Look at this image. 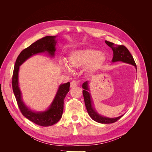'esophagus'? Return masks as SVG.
Segmentation results:
<instances>
[{
	"mask_svg": "<svg viewBox=\"0 0 152 152\" xmlns=\"http://www.w3.org/2000/svg\"><path fill=\"white\" fill-rule=\"evenodd\" d=\"M78 84H79V82H78V81L73 80L71 82V83H70V87H72V88H73V87H75L77 86Z\"/></svg>",
	"mask_w": 152,
	"mask_h": 152,
	"instance_id": "34e87169",
	"label": "esophagus"
}]
</instances>
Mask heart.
Instances as JSON below:
<instances>
[{
    "mask_svg": "<svg viewBox=\"0 0 152 152\" xmlns=\"http://www.w3.org/2000/svg\"><path fill=\"white\" fill-rule=\"evenodd\" d=\"M104 61V56L98 50L91 49H75L70 53L68 57V64L64 61H59L60 68L66 72H70V68L80 69L89 68L94 70L102 65Z\"/></svg>",
    "mask_w": 152,
    "mask_h": 152,
    "instance_id": "b5f03b06",
    "label": "heart"
}]
</instances>
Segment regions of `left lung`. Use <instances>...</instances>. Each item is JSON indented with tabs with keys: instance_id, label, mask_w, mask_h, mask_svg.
<instances>
[{
	"instance_id": "left-lung-1",
	"label": "left lung",
	"mask_w": 152,
	"mask_h": 152,
	"mask_svg": "<svg viewBox=\"0 0 152 152\" xmlns=\"http://www.w3.org/2000/svg\"><path fill=\"white\" fill-rule=\"evenodd\" d=\"M105 43L110 48H111L113 50V57L112 60L113 63L121 61L125 63L131 64V65L134 66L136 68V65L134 60V58H133L130 52L129 51V50L124 45H115L113 43L108 42L107 40L105 41ZM89 81H86L82 84V88L84 89V90L82 91V93H83L87 111L88 112L91 118L93 121L101 124H112L115 122L118 119H120L123 115L115 118H109L101 115L100 114L96 112V110L93 107V99H92L91 93H89L90 90L89 87Z\"/></svg>"
}]
</instances>
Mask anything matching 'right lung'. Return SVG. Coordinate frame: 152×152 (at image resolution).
Returning a JSON list of instances; mask_svg holds the SVG:
<instances>
[{"label": "right lung", "mask_w": 152, "mask_h": 152, "mask_svg": "<svg viewBox=\"0 0 152 152\" xmlns=\"http://www.w3.org/2000/svg\"><path fill=\"white\" fill-rule=\"evenodd\" d=\"M56 39V36H46L37 40L29 47L23 50L16 59L12 79L13 93L23 115L32 122L44 127L54 125L60 120L63 111L64 99L70 91V82L59 85L54 99L46 110L35 112L27 107L23 101L19 87L18 73L20 66L26 59L34 55L47 53L50 56L54 57L57 43Z\"/></svg>", "instance_id": "1"}]
</instances>
